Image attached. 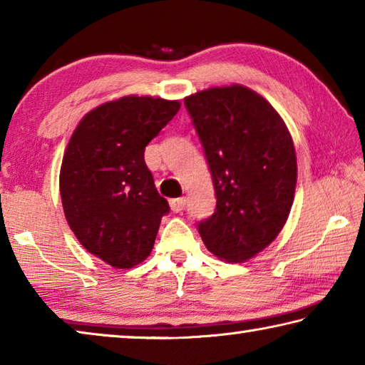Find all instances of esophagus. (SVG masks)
Returning <instances> with one entry per match:
<instances>
[{"mask_svg":"<svg viewBox=\"0 0 365 365\" xmlns=\"http://www.w3.org/2000/svg\"><path fill=\"white\" fill-rule=\"evenodd\" d=\"M169 205H170V209L174 212H182L183 209H185V206H187V197H175V200H170L169 201Z\"/></svg>","mask_w":365,"mask_h":365,"instance_id":"obj_1","label":"esophagus"}]
</instances>
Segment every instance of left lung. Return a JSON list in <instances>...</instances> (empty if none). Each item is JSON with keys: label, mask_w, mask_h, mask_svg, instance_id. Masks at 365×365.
Returning <instances> with one entry per match:
<instances>
[{"label": "left lung", "mask_w": 365, "mask_h": 365, "mask_svg": "<svg viewBox=\"0 0 365 365\" xmlns=\"http://www.w3.org/2000/svg\"><path fill=\"white\" fill-rule=\"evenodd\" d=\"M185 108L217 197L197 232L212 255L243 262L274 242L288 219L296 187L292 137L277 110L246 86L200 91L185 98Z\"/></svg>", "instance_id": "8db88e82"}]
</instances>
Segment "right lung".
<instances>
[{"mask_svg":"<svg viewBox=\"0 0 365 365\" xmlns=\"http://www.w3.org/2000/svg\"><path fill=\"white\" fill-rule=\"evenodd\" d=\"M178 109V101L125 96L90 110L67 145L59 177L66 219L83 248L113 267L145 261L170 211L145 148Z\"/></svg>","mask_w":365,"mask_h":365,"instance_id":"add662e5","label":"right lung"}]
</instances>
